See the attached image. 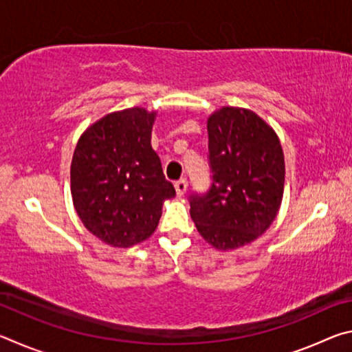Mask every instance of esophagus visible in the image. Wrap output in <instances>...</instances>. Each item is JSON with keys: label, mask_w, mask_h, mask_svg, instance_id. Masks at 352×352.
I'll return each instance as SVG.
<instances>
[{"label": "esophagus", "mask_w": 352, "mask_h": 352, "mask_svg": "<svg viewBox=\"0 0 352 352\" xmlns=\"http://www.w3.org/2000/svg\"><path fill=\"white\" fill-rule=\"evenodd\" d=\"M174 186H175V190H177V195H184L186 194V190H188V180L186 178H180V180H177L175 183H174Z\"/></svg>", "instance_id": "34e87169"}]
</instances>
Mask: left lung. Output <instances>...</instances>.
<instances>
[{"label":"left lung","mask_w":352,"mask_h":352,"mask_svg":"<svg viewBox=\"0 0 352 352\" xmlns=\"http://www.w3.org/2000/svg\"><path fill=\"white\" fill-rule=\"evenodd\" d=\"M212 183L189 197L190 217L217 250L258 239L275 220L284 192V153L269 124L254 111L222 107L208 118Z\"/></svg>","instance_id":"1"}]
</instances>
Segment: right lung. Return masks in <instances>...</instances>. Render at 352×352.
I'll list each match as a JSON object with an SVG mask.
<instances>
[{
  "label": "right lung",
  "instance_id": "add662e5",
  "mask_svg": "<svg viewBox=\"0 0 352 352\" xmlns=\"http://www.w3.org/2000/svg\"><path fill=\"white\" fill-rule=\"evenodd\" d=\"M155 111L109 113L77 141L71 162L76 212L91 234L127 248L157 230L163 201L175 195L152 148Z\"/></svg>",
  "mask_w": 352,
  "mask_h": 352
}]
</instances>
